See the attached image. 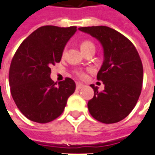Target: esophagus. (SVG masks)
<instances>
[{
  "mask_svg": "<svg viewBox=\"0 0 155 155\" xmlns=\"http://www.w3.org/2000/svg\"><path fill=\"white\" fill-rule=\"evenodd\" d=\"M84 87V85L81 84V83H76V88L77 89H81V88H82Z\"/></svg>",
  "mask_w": 155,
  "mask_h": 155,
  "instance_id": "1",
  "label": "esophagus"
}]
</instances>
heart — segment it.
Wrapping results in <instances>:
<instances>
[{
    "instance_id": "1",
    "label": "heart",
    "mask_w": 155,
    "mask_h": 155,
    "mask_svg": "<svg viewBox=\"0 0 155 155\" xmlns=\"http://www.w3.org/2000/svg\"><path fill=\"white\" fill-rule=\"evenodd\" d=\"M81 50L85 53L86 51H87L88 49H90V48H95V47H94V43L89 41H82L81 44ZM66 53H67V49L64 48L63 51H62V55H63V56L66 54ZM74 74H75L79 79H81V80H84L85 78L87 77L86 73L82 70H75L74 71Z\"/></svg>"
}]
</instances>
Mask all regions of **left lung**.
<instances>
[{"mask_svg": "<svg viewBox=\"0 0 155 155\" xmlns=\"http://www.w3.org/2000/svg\"><path fill=\"white\" fill-rule=\"evenodd\" d=\"M81 31L89 34L101 43L104 61L97 80L104 90L91 85L94 95L87 103L90 114L102 123H116L134 109L141 93L143 67L138 52L123 35L106 26L83 27Z\"/></svg>", "mask_w": 155, "mask_h": 155, "instance_id": "1", "label": "left lung"}]
</instances>
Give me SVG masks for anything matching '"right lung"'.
<instances>
[{
    "label": "right lung",
    "mask_w": 155,
    "mask_h": 155,
    "mask_svg": "<svg viewBox=\"0 0 155 155\" xmlns=\"http://www.w3.org/2000/svg\"><path fill=\"white\" fill-rule=\"evenodd\" d=\"M76 27L43 26L20 45L11 61L9 85L12 97L24 116L38 123L59 117L75 90L70 78L54 83L51 67L61 61L62 51Z\"/></svg>",
    "instance_id": "1"
}]
</instances>
